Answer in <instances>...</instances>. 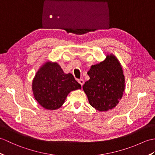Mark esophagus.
<instances>
[{
  "instance_id": "obj_1",
  "label": "esophagus",
  "mask_w": 155,
  "mask_h": 155,
  "mask_svg": "<svg viewBox=\"0 0 155 155\" xmlns=\"http://www.w3.org/2000/svg\"><path fill=\"white\" fill-rule=\"evenodd\" d=\"M78 83H79L81 85V86H83V84H84V80L83 79H78Z\"/></svg>"
}]
</instances>
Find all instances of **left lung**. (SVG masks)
<instances>
[{
	"mask_svg": "<svg viewBox=\"0 0 155 155\" xmlns=\"http://www.w3.org/2000/svg\"><path fill=\"white\" fill-rule=\"evenodd\" d=\"M90 79L83 86L90 104L98 111L114 108L123 97L125 88L123 70L119 61L113 54L87 72Z\"/></svg>",
	"mask_w": 155,
	"mask_h": 155,
	"instance_id": "left-lung-1",
	"label": "left lung"
}]
</instances>
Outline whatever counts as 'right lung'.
Returning <instances> with one entry per match:
<instances>
[{"mask_svg": "<svg viewBox=\"0 0 155 155\" xmlns=\"http://www.w3.org/2000/svg\"><path fill=\"white\" fill-rule=\"evenodd\" d=\"M81 88L71 73H64L57 62L51 61L41 66L32 83L36 101L48 110L61 108L71 91Z\"/></svg>", "mask_w": 155, "mask_h": 155, "instance_id": "add662e5", "label": "right lung"}]
</instances>
